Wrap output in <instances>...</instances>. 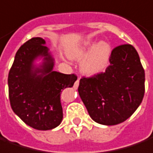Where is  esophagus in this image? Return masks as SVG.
<instances>
[{"mask_svg": "<svg viewBox=\"0 0 153 153\" xmlns=\"http://www.w3.org/2000/svg\"><path fill=\"white\" fill-rule=\"evenodd\" d=\"M79 78H78L77 80L75 81V83H74V88L76 90L77 88L79 87Z\"/></svg>", "mask_w": 153, "mask_h": 153, "instance_id": "1", "label": "esophagus"}]
</instances>
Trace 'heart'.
<instances>
[{
    "instance_id": "heart-1",
    "label": "heart",
    "mask_w": 153,
    "mask_h": 153,
    "mask_svg": "<svg viewBox=\"0 0 153 153\" xmlns=\"http://www.w3.org/2000/svg\"><path fill=\"white\" fill-rule=\"evenodd\" d=\"M93 47L90 45L89 47L83 48L81 50L74 52L71 53L74 58H80L85 55L88 51ZM111 53V48L105 42H100L96 47H94L91 51L88 57L82 63V69L83 71L88 74H94V73L101 71L105 66L106 65L108 59Z\"/></svg>"
}]
</instances>
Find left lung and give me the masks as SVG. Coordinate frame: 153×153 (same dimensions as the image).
Returning a JSON list of instances; mask_svg holds the SVG:
<instances>
[{
    "label": "left lung",
    "mask_w": 153,
    "mask_h": 153,
    "mask_svg": "<svg viewBox=\"0 0 153 153\" xmlns=\"http://www.w3.org/2000/svg\"><path fill=\"white\" fill-rule=\"evenodd\" d=\"M105 72L82 77L79 94L90 117L114 126L136 111L145 93V72L138 53L131 44L116 47Z\"/></svg>",
    "instance_id": "8db88e82"
}]
</instances>
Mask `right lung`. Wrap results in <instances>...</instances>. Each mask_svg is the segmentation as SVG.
I'll list each match as a JSON object with an SVG mask.
<instances>
[{"instance_id": "1", "label": "right lung", "mask_w": 153, "mask_h": 153, "mask_svg": "<svg viewBox=\"0 0 153 153\" xmlns=\"http://www.w3.org/2000/svg\"><path fill=\"white\" fill-rule=\"evenodd\" d=\"M44 44L41 37L26 42L16 52L8 74L11 109L26 124L40 131L53 129L61 123V92L73 87L77 79L74 74L53 71V59ZM38 56L45 57V63L42 69L33 70V61Z\"/></svg>"}]
</instances>
